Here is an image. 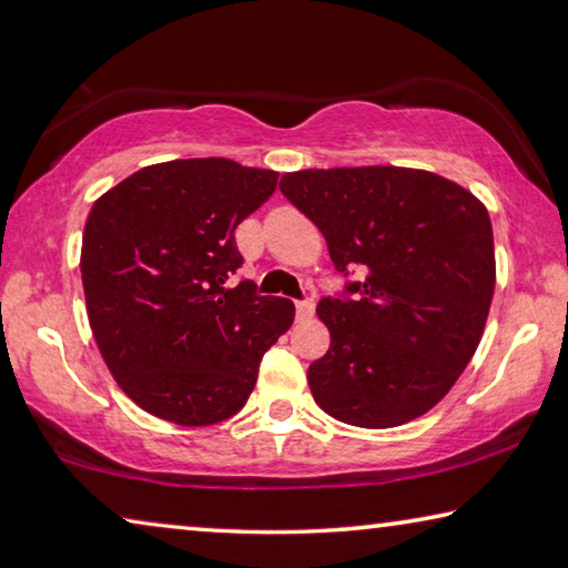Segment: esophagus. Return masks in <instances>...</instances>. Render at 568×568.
Here are the masks:
<instances>
[{
    "mask_svg": "<svg viewBox=\"0 0 568 568\" xmlns=\"http://www.w3.org/2000/svg\"><path fill=\"white\" fill-rule=\"evenodd\" d=\"M313 311H316V305H313V301H298V303H295V313H298V318H313Z\"/></svg>",
    "mask_w": 568,
    "mask_h": 568,
    "instance_id": "obj_1",
    "label": "esophagus"
}]
</instances>
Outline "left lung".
Listing matches in <instances>:
<instances>
[{"instance_id": "left-lung-1", "label": "left lung", "mask_w": 568, "mask_h": 568, "mask_svg": "<svg viewBox=\"0 0 568 568\" xmlns=\"http://www.w3.org/2000/svg\"><path fill=\"white\" fill-rule=\"evenodd\" d=\"M281 192L326 237L358 301L323 298L331 346L308 366L318 407L344 425L399 427L453 389L483 338L495 291L485 204L407 166L287 171Z\"/></svg>"}]
</instances>
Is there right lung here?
<instances>
[{
  "label": "right lung",
  "mask_w": 568,
  "mask_h": 568,
  "mask_svg": "<svg viewBox=\"0 0 568 568\" xmlns=\"http://www.w3.org/2000/svg\"><path fill=\"white\" fill-rule=\"evenodd\" d=\"M277 171L232 159L151 164L93 204L80 250L88 321L125 397L182 427L237 414L260 358L293 326L287 298L224 287L242 257L235 230Z\"/></svg>",
  "instance_id": "add662e5"
}]
</instances>
